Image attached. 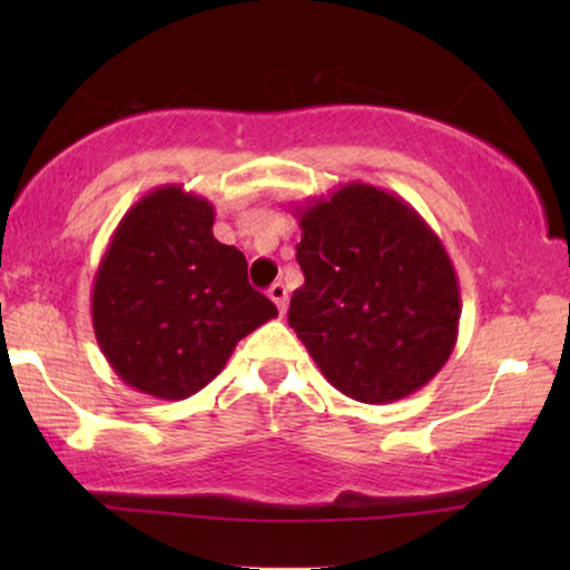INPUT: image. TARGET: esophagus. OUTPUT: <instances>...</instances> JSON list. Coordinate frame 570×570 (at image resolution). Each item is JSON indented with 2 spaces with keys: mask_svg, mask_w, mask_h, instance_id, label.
I'll return each mask as SVG.
<instances>
[{
  "mask_svg": "<svg viewBox=\"0 0 570 570\" xmlns=\"http://www.w3.org/2000/svg\"><path fill=\"white\" fill-rule=\"evenodd\" d=\"M269 298L277 306L279 314H285V308H287V287L283 283H275V285L269 287Z\"/></svg>",
  "mask_w": 570,
  "mask_h": 570,
  "instance_id": "esophagus-1",
  "label": "esophagus"
}]
</instances>
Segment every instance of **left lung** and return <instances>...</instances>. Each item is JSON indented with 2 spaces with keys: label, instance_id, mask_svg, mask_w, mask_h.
<instances>
[{
  "label": "left lung",
  "instance_id": "1",
  "mask_svg": "<svg viewBox=\"0 0 570 570\" xmlns=\"http://www.w3.org/2000/svg\"><path fill=\"white\" fill-rule=\"evenodd\" d=\"M303 283L287 322L350 400L415 394L454 353L462 295L441 238L412 205L350 181L293 207Z\"/></svg>",
  "mask_w": 570,
  "mask_h": 570
}]
</instances>
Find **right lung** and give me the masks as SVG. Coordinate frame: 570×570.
<instances>
[{"label":"right lung","mask_w":570,"mask_h":570,"mask_svg":"<svg viewBox=\"0 0 570 570\" xmlns=\"http://www.w3.org/2000/svg\"><path fill=\"white\" fill-rule=\"evenodd\" d=\"M215 207L184 186L147 191L116 225L92 279L90 314L116 376L186 400L225 368L246 334L277 316L246 256L213 236Z\"/></svg>","instance_id":"right-lung-1"}]
</instances>
